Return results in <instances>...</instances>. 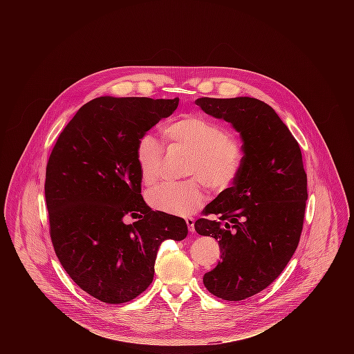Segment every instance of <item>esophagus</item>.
I'll return each instance as SVG.
<instances>
[{
    "label": "esophagus",
    "instance_id": "1",
    "mask_svg": "<svg viewBox=\"0 0 354 354\" xmlns=\"http://www.w3.org/2000/svg\"><path fill=\"white\" fill-rule=\"evenodd\" d=\"M186 224H187V228H189V231L193 234V232H194V218H192V217H187V218H186Z\"/></svg>",
    "mask_w": 354,
    "mask_h": 354
}]
</instances>
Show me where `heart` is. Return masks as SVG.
I'll use <instances>...</instances> for the list:
<instances>
[{
    "mask_svg": "<svg viewBox=\"0 0 354 354\" xmlns=\"http://www.w3.org/2000/svg\"><path fill=\"white\" fill-rule=\"evenodd\" d=\"M171 145L192 153L186 175L190 179L164 182L147 193L148 205L174 216H190L209 198V183L214 190L230 189L243 167L241 140L221 123L203 115H186L162 129ZM164 148L151 134H142L136 145V162L144 183L153 185L161 176Z\"/></svg>",
    "mask_w": 354,
    "mask_h": 354,
    "instance_id": "heart-1",
    "label": "heart"
}]
</instances>
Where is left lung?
<instances>
[{"instance_id":"left-lung-1","label":"left lung","mask_w":354,"mask_h":354,"mask_svg":"<svg viewBox=\"0 0 354 354\" xmlns=\"http://www.w3.org/2000/svg\"><path fill=\"white\" fill-rule=\"evenodd\" d=\"M207 115L239 133L243 167L194 223L200 235L218 239L221 262L203 277L218 298L241 301L272 284L295 252L306 216L307 174L301 149L277 113L255 97H198ZM219 218L210 221L207 216Z\"/></svg>"}]
</instances>
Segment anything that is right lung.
<instances>
[{
    "instance_id": "1",
    "label": "right lung",
    "mask_w": 354,
    "mask_h": 354,
    "mask_svg": "<svg viewBox=\"0 0 354 354\" xmlns=\"http://www.w3.org/2000/svg\"><path fill=\"white\" fill-rule=\"evenodd\" d=\"M178 104V97H95L48 157L44 196L55 252L74 283L106 304L145 291L161 242L187 235L183 218L145 205L136 162L138 138ZM126 215L138 221L124 225Z\"/></svg>"
}]
</instances>
